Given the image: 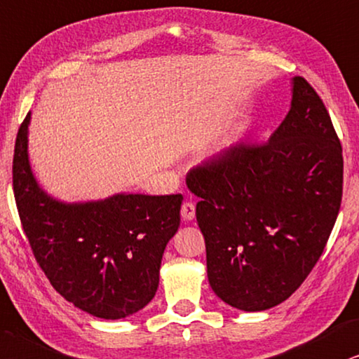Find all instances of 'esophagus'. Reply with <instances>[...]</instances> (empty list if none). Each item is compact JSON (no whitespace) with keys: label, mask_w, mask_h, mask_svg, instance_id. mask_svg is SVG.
Returning a JSON list of instances; mask_svg holds the SVG:
<instances>
[{"label":"esophagus","mask_w":359,"mask_h":359,"mask_svg":"<svg viewBox=\"0 0 359 359\" xmlns=\"http://www.w3.org/2000/svg\"><path fill=\"white\" fill-rule=\"evenodd\" d=\"M180 215L184 220H192L195 217V205L192 202H184L182 208H180Z\"/></svg>","instance_id":"obj_1"}]
</instances>
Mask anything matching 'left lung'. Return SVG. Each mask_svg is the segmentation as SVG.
<instances>
[{
    "label": "left lung",
    "instance_id": "1",
    "mask_svg": "<svg viewBox=\"0 0 359 359\" xmlns=\"http://www.w3.org/2000/svg\"><path fill=\"white\" fill-rule=\"evenodd\" d=\"M341 152L318 93L294 76L292 107L269 142L235 144L189 172L217 297L262 311L300 288L341 207Z\"/></svg>",
    "mask_w": 359,
    "mask_h": 359
}]
</instances>
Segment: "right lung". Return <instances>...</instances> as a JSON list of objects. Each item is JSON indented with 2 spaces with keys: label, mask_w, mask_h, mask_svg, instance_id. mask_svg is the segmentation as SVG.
I'll use <instances>...</instances> for the list:
<instances>
[{
  "label": "right lung",
  "mask_w": 359,
  "mask_h": 359,
  "mask_svg": "<svg viewBox=\"0 0 359 359\" xmlns=\"http://www.w3.org/2000/svg\"><path fill=\"white\" fill-rule=\"evenodd\" d=\"M29 114L13 156V190L33 255L53 288L81 310L119 320L142 310L158 287L165 245L180 225L182 194H119L61 203L36 184L28 161Z\"/></svg>",
  "instance_id": "obj_1"
}]
</instances>
